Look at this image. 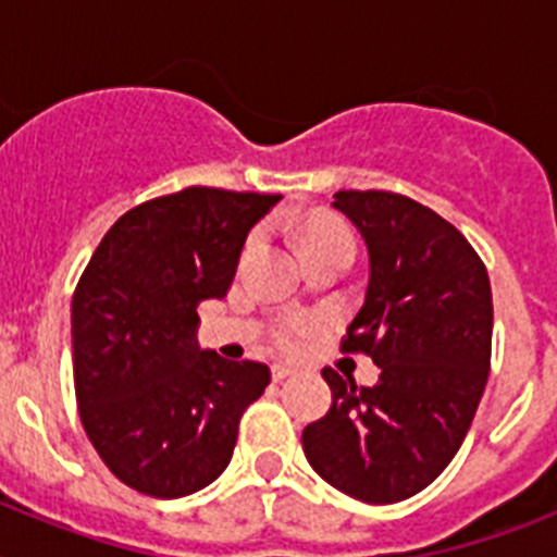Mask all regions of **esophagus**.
<instances>
[{
  "label": "esophagus",
  "instance_id": "1",
  "mask_svg": "<svg viewBox=\"0 0 557 557\" xmlns=\"http://www.w3.org/2000/svg\"><path fill=\"white\" fill-rule=\"evenodd\" d=\"M293 373H295V368L284 366V362H275V366H273V379H275V382H282V379L293 376Z\"/></svg>",
  "mask_w": 557,
  "mask_h": 557
}]
</instances>
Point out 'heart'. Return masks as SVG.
<instances>
[{
    "instance_id": "1",
    "label": "heart",
    "mask_w": 557,
    "mask_h": 557,
    "mask_svg": "<svg viewBox=\"0 0 557 557\" xmlns=\"http://www.w3.org/2000/svg\"><path fill=\"white\" fill-rule=\"evenodd\" d=\"M329 245H339V248L354 250L351 231H348L343 223H337V220H329V218L309 220V223L301 228L304 253L314 248H329ZM312 329H314L312 318H289L284 326H278L275 339H278V346L295 348L298 343H301V337H307Z\"/></svg>"
}]
</instances>
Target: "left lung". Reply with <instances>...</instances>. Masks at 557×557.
<instances>
[{
	"mask_svg": "<svg viewBox=\"0 0 557 557\" xmlns=\"http://www.w3.org/2000/svg\"><path fill=\"white\" fill-rule=\"evenodd\" d=\"M332 206L368 248L343 351H366L382 373L357 387L323 371L332 407L304 430V455L343 494L391 505L424 491L474 421L491 368L488 270L455 225L405 195L343 189Z\"/></svg>",
	"mask_w": 557,
	"mask_h": 557,
	"instance_id": "left-lung-1",
	"label": "left lung"
}]
</instances>
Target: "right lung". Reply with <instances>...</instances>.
Segmentation results:
<instances>
[{"label": "right lung", "instance_id": "obj_1", "mask_svg": "<svg viewBox=\"0 0 557 557\" xmlns=\"http://www.w3.org/2000/svg\"><path fill=\"white\" fill-rule=\"evenodd\" d=\"M282 195L189 186L111 225L72 298L75 393L88 441L125 485L159 499L206 488L239 418L270 385L262 362L200 348L198 304L225 298L248 231Z\"/></svg>", "mask_w": 557, "mask_h": 557}]
</instances>
